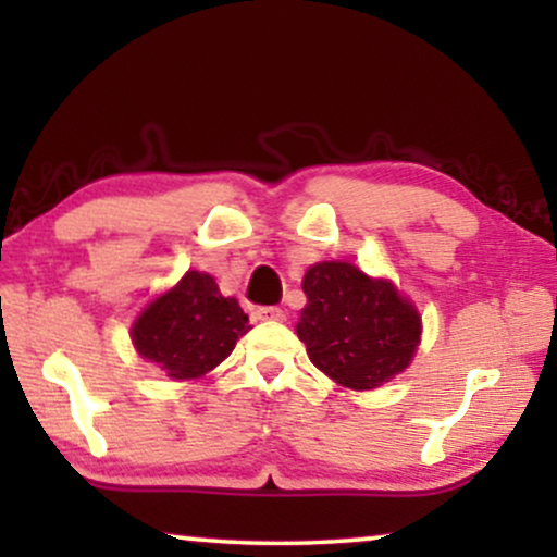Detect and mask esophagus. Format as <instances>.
Returning a JSON list of instances; mask_svg holds the SVG:
<instances>
[{"label": "esophagus", "instance_id": "esophagus-1", "mask_svg": "<svg viewBox=\"0 0 557 557\" xmlns=\"http://www.w3.org/2000/svg\"><path fill=\"white\" fill-rule=\"evenodd\" d=\"M258 319H263V322H284V309L278 307H261L256 311Z\"/></svg>", "mask_w": 557, "mask_h": 557}]
</instances>
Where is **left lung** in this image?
Returning <instances> with one entry per match:
<instances>
[{
	"instance_id": "1",
	"label": "left lung",
	"mask_w": 557,
	"mask_h": 557,
	"mask_svg": "<svg viewBox=\"0 0 557 557\" xmlns=\"http://www.w3.org/2000/svg\"><path fill=\"white\" fill-rule=\"evenodd\" d=\"M307 307L296 334L309 360L339 385L372 391L413 360L421 317L391 281L370 278L352 263L324 261L304 276Z\"/></svg>"
}]
</instances>
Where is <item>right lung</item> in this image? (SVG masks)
Here are the masks:
<instances>
[{
	"label": "right lung",
	"instance_id": "right-lung-1",
	"mask_svg": "<svg viewBox=\"0 0 557 557\" xmlns=\"http://www.w3.org/2000/svg\"><path fill=\"white\" fill-rule=\"evenodd\" d=\"M248 330V317L238 301L220 294L215 278L187 271L144 309L132 339L144 360L157 362L172 380H189L223 362Z\"/></svg>",
	"mask_w": 557,
	"mask_h": 557
}]
</instances>
